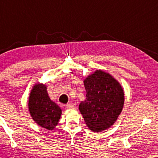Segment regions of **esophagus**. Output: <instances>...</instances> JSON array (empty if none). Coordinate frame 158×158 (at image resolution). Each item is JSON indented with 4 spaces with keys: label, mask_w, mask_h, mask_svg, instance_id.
Here are the masks:
<instances>
[{
    "label": "esophagus",
    "mask_w": 158,
    "mask_h": 158,
    "mask_svg": "<svg viewBox=\"0 0 158 158\" xmlns=\"http://www.w3.org/2000/svg\"><path fill=\"white\" fill-rule=\"evenodd\" d=\"M65 107L66 109H75V107H76V106H75V103H67L65 105Z\"/></svg>",
    "instance_id": "1"
}]
</instances>
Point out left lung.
Segmentation results:
<instances>
[{"label":"left lung","mask_w":158,"mask_h":158,"mask_svg":"<svg viewBox=\"0 0 158 158\" xmlns=\"http://www.w3.org/2000/svg\"><path fill=\"white\" fill-rule=\"evenodd\" d=\"M86 99L79 110L90 130L98 132L114 124L123 109L122 86L109 73L96 70L84 80Z\"/></svg>","instance_id":"obj_1"}]
</instances>
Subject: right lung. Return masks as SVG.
Listing matches in <instances>:
<instances>
[{
	"label": "right lung",
	"instance_id": "right-lung-1",
	"mask_svg": "<svg viewBox=\"0 0 158 158\" xmlns=\"http://www.w3.org/2000/svg\"><path fill=\"white\" fill-rule=\"evenodd\" d=\"M29 109L36 124L51 130L57 126L62 111L55 102L49 98L46 85L36 84L30 94Z\"/></svg>",
	"mask_w": 158,
	"mask_h": 158
}]
</instances>
